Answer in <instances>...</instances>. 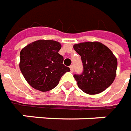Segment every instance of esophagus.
<instances>
[{
  "label": "esophagus",
  "instance_id": "esophagus-1",
  "mask_svg": "<svg viewBox=\"0 0 131 131\" xmlns=\"http://www.w3.org/2000/svg\"><path fill=\"white\" fill-rule=\"evenodd\" d=\"M69 68H70V69H71V72H73V65L70 66V67H69Z\"/></svg>",
  "mask_w": 131,
  "mask_h": 131
}]
</instances>
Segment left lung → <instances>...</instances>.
<instances>
[{"mask_svg":"<svg viewBox=\"0 0 131 131\" xmlns=\"http://www.w3.org/2000/svg\"><path fill=\"white\" fill-rule=\"evenodd\" d=\"M81 56L83 71L74 74L77 85L84 93L95 95L103 92L114 82L117 60L106 46L100 42H84L73 46Z\"/></svg>","mask_w":131,"mask_h":131,"instance_id":"obj_1","label":"left lung"}]
</instances>
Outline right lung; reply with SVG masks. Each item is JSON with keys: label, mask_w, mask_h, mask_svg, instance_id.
I'll return each mask as SVG.
<instances>
[{"label": "right lung", "mask_w": 131, "mask_h": 131, "mask_svg": "<svg viewBox=\"0 0 131 131\" xmlns=\"http://www.w3.org/2000/svg\"><path fill=\"white\" fill-rule=\"evenodd\" d=\"M61 44L52 40H38L27 45L20 52L19 68L28 83L41 92L52 90L63 74L70 71L64 66L58 52Z\"/></svg>", "instance_id": "1"}]
</instances>
